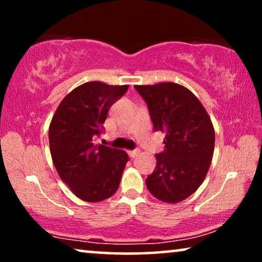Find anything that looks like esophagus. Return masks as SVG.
<instances>
[{
    "label": "esophagus",
    "instance_id": "34e87169",
    "mask_svg": "<svg viewBox=\"0 0 262 262\" xmlns=\"http://www.w3.org/2000/svg\"><path fill=\"white\" fill-rule=\"evenodd\" d=\"M139 150H130V151H128V156L130 157H136V156H138L139 155Z\"/></svg>",
    "mask_w": 262,
    "mask_h": 262
}]
</instances>
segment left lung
I'll use <instances>...</instances> for the list:
<instances>
[{
	"label": "left lung",
	"mask_w": 262,
	"mask_h": 262,
	"mask_svg": "<svg viewBox=\"0 0 262 262\" xmlns=\"http://www.w3.org/2000/svg\"><path fill=\"white\" fill-rule=\"evenodd\" d=\"M135 88L148 103L155 131L166 135V150L156 155L146 187L161 202L180 203L205 180L213 156V124L199 99L184 85L161 82Z\"/></svg>",
	"instance_id": "left-lung-1"
}]
</instances>
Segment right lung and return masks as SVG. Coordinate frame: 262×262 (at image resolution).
<instances>
[{
  "label": "right lung",
  "mask_w": 262,
  "mask_h": 262,
  "mask_svg": "<svg viewBox=\"0 0 262 262\" xmlns=\"http://www.w3.org/2000/svg\"><path fill=\"white\" fill-rule=\"evenodd\" d=\"M127 89V84L85 82L66 95L50 123V151L57 173L83 202H102L119 187L128 155L124 150L96 144L94 139L111 106Z\"/></svg>",
  "instance_id": "add662e5"
}]
</instances>
